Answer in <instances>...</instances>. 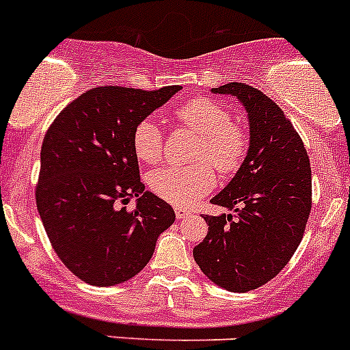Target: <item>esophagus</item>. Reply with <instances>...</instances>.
<instances>
[{"label":"esophagus","instance_id":"1","mask_svg":"<svg viewBox=\"0 0 350 350\" xmlns=\"http://www.w3.org/2000/svg\"><path fill=\"white\" fill-rule=\"evenodd\" d=\"M189 215H191V211L189 210H185V208H182V206H175V217H177L178 220L187 219Z\"/></svg>","mask_w":350,"mask_h":350}]
</instances>
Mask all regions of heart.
Wrapping results in <instances>:
<instances>
[{
  "label": "heart",
  "mask_w": 350,
  "mask_h": 350,
  "mask_svg": "<svg viewBox=\"0 0 350 350\" xmlns=\"http://www.w3.org/2000/svg\"><path fill=\"white\" fill-rule=\"evenodd\" d=\"M177 120L201 135L196 159L189 166H165L150 173L149 185L156 196L177 206H191L215 185V172L230 175L241 166L248 137L224 105L210 98H192L177 109ZM131 147L142 163L154 165L163 156V131L150 118L131 131ZM212 164L210 165L209 163Z\"/></svg>",
  "instance_id": "1"
}]
</instances>
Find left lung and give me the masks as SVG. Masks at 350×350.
<instances>
[{
	"label": "left lung",
	"mask_w": 350,
	"mask_h": 350,
	"mask_svg": "<svg viewBox=\"0 0 350 350\" xmlns=\"http://www.w3.org/2000/svg\"><path fill=\"white\" fill-rule=\"evenodd\" d=\"M211 94L241 102L250 144L232 180L211 198L232 213L203 217L208 234L192 253L211 283L245 293L275 278L299 248L310 213V163L293 124L260 90L227 83Z\"/></svg>",
	"instance_id": "left-lung-1"
}]
</instances>
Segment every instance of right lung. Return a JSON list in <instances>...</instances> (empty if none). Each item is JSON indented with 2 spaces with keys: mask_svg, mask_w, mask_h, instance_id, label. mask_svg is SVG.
Instances as JSON below:
<instances>
[{
  "mask_svg": "<svg viewBox=\"0 0 350 350\" xmlns=\"http://www.w3.org/2000/svg\"><path fill=\"white\" fill-rule=\"evenodd\" d=\"M180 86H98L70 102L41 146L36 204L51 246L67 269L94 286L139 274L159 234L175 222L166 201L146 191L131 131ZM137 198L133 212L120 204Z\"/></svg>",
  "mask_w": 350,
  "mask_h": 350,
  "instance_id": "right-lung-1",
  "label": "right lung"
}]
</instances>
